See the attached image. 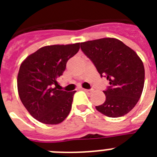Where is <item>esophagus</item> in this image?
<instances>
[{"label":"esophagus","mask_w":157,"mask_h":157,"mask_svg":"<svg viewBox=\"0 0 157 157\" xmlns=\"http://www.w3.org/2000/svg\"><path fill=\"white\" fill-rule=\"evenodd\" d=\"M83 90L85 91L86 93H88V94H91V93L94 91V90H85V89H83Z\"/></svg>","instance_id":"esophagus-1"}]
</instances>
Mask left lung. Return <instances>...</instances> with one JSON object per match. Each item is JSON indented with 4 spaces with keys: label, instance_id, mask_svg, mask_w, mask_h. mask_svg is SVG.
Listing matches in <instances>:
<instances>
[{
    "label": "left lung",
    "instance_id": "1",
    "mask_svg": "<svg viewBox=\"0 0 157 157\" xmlns=\"http://www.w3.org/2000/svg\"><path fill=\"white\" fill-rule=\"evenodd\" d=\"M101 77L109 81L103 91L106 99L96 109L109 117H121L134 109L141 98L145 82V68L132 48L116 38L105 37L80 44Z\"/></svg>",
    "mask_w": 157,
    "mask_h": 157
}]
</instances>
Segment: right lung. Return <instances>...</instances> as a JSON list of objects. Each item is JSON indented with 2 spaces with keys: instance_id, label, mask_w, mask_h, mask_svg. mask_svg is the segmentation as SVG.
Listing matches in <instances>:
<instances>
[{
  "instance_id": "add662e5",
  "label": "right lung",
  "mask_w": 157,
  "mask_h": 157,
  "mask_svg": "<svg viewBox=\"0 0 157 157\" xmlns=\"http://www.w3.org/2000/svg\"><path fill=\"white\" fill-rule=\"evenodd\" d=\"M80 48V43L44 46L24 59L19 67L17 86L22 103L37 121L58 124L68 116L76 91L56 90L57 78L67 62ZM56 86V87H54Z\"/></svg>"
}]
</instances>
